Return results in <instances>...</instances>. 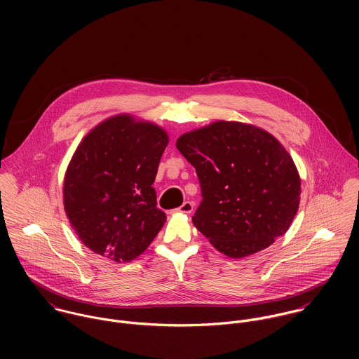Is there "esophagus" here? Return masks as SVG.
Masks as SVG:
<instances>
[{
    "label": "esophagus",
    "mask_w": 359,
    "mask_h": 359,
    "mask_svg": "<svg viewBox=\"0 0 359 359\" xmlns=\"http://www.w3.org/2000/svg\"><path fill=\"white\" fill-rule=\"evenodd\" d=\"M176 213H182V215H190L193 212V203L191 201H184L179 209L175 210Z\"/></svg>",
    "instance_id": "34e87169"
}]
</instances>
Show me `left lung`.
<instances>
[{"mask_svg": "<svg viewBox=\"0 0 359 359\" xmlns=\"http://www.w3.org/2000/svg\"><path fill=\"white\" fill-rule=\"evenodd\" d=\"M176 147L194 166L201 187L193 224L217 251L243 259L287 233L298 212L301 179L270 132L216 121L183 133Z\"/></svg>", "mask_w": 359, "mask_h": 359, "instance_id": "left-lung-1", "label": "left lung"}]
</instances>
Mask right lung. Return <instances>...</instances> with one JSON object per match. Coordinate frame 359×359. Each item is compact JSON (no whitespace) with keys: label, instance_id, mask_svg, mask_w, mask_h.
<instances>
[{"label":"right lung","instance_id":"obj_1","mask_svg":"<svg viewBox=\"0 0 359 359\" xmlns=\"http://www.w3.org/2000/svg\"><path fill=\"white\" fill-rule=\"evenodd\" d=\"M168 132L118 114L81 140L64 176V209L78 238L115 263L137 259L163 227L155 183Z\"/></svg>","mask_w":359,"mask_h":359}]
</instances>
